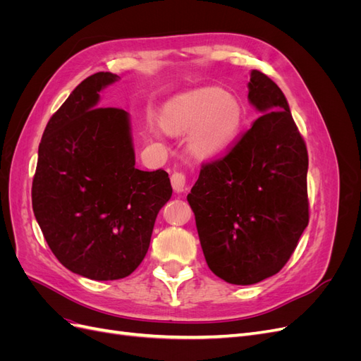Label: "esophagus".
Listing matches in <instances>:
<instances>
[{"instance_id":"1","label":"esophagus","mask_w":361,"mask_h":361,"mask_svg":"<svg viewBox=\"0 0 361 361\" xmlns=\"http://www.w3.org/2000/svg\"><path fill=\"white\" fill-rule=\"evenodd\" d=\"M170 180H171L173 190L176 192H183L185 190H187V176H185L183 173H180V171L173 173Z\"/></svg>"}]
</instances>
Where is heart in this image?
<instances>
[{"label":"heart","mask_w":361,"mask_h":361,"mask_svg":"<svg viewBox=\"0 0 361 361\" xmlns=\"http://www.w3.org/2000/svg\"><path fill=\"white\" fill-rule=\"evenodd\" d=\"M244 118L243 105L218 87H203L173 97L161 111L162 128L173 134L188 133V146L199 157H214L231 146ZM155 135L157 125L150 126Z\"/></svg>","instance_id":"heart-1"}]
</instances>
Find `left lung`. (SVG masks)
I'll return each instance as SVG.
<instances>
[{"mask_svg":"<svg viewBox=\"0 0 361 361\" xmlns=\"http://www.w3.org/2000/svg\"><path fill=\"white\" fill-rule=\"evenodd\" d=\"M248 101L262 116L187 197L207 267L243 286L277 274L309 224V155L286 97L251 71Z\"/></svg>","mask_w":361,"mask_h":361,"instance_id":"left-lung-1","label":"left lung"}]
</instances>
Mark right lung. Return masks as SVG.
Listing matches in <instances>:
<instances>
[{"label":"right lung","mask_w":361,"mask_h":361,"mask_svg":"<svg viewBox=\"0 0 361 361\" xmlns=\"http://www.w3.org/2000/svg\"><path fill=\"white\" fill-rule=\"evenodd\" d=\"M117 80L111 72L90 75L49 118L31 188L54 256L90 280L137 269L173 192L167 171L135 167L129 114L97 105L99 92Z\"/></svg>","instance_id":"add662e5"}]
</instances>
